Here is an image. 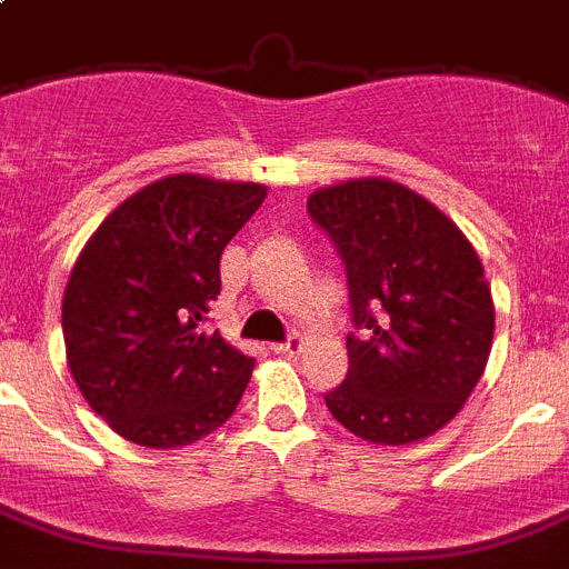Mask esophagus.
<instances>
[{"label": "esophagus", "mask_w": 569, "mask_h": 569, "mask_svg": "<svg viewBox=\"0 0 569 569\" xmlns=\"http://www.w3.org/2000/svg\"><path fill=\"white\" fill-rule=\"evenodd\" d=\"M278 355H286V358H295V355L303 352V338H298V335H291L289 340H283V343H274L271 346Z\"/></svg>", "instance_id": "1"}]
</instances>
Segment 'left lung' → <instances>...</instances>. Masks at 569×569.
<instances>
[{
    "instance_id": "left-lung-1",
    "label": "left lung",
    "mask_w": 569,
    "mask_h": 569,
    "mask_svg": "<svg viewBox=\"0 0 569 569\" xmlns=\"http://www.w3.org/2000/svg\"><path fill=\"white\" fill-rule=\"evenodd\" d=\"M346 263L349 372L326 407L369 443L407 447L447 427L478 387L496 306L478 251L435 202L387 177L309 197Z\"/></svg>"
}]
</instances>
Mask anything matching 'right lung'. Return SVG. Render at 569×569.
<instances>
[{"label": "right lung", "mask_w": 569, "mask_h": 569, "mask_svg": "<svg viewBox=\"0 0 569 569\" xmlns=\"http://www.w3.org/2000/svg\"><path fill=\"white\" fill-rule=\"evenodd\" d=\"M269 189L168 174L122 200L88 237L62 295L79 392L126 441L189 447L223 427L254 360L209 332L220 254Z\"/></svg>", "instance_id": "1"}]
</instances>
